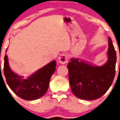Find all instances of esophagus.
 Returning <instances> with one entry per match:
<instances>
[{
	"instance_id": "1",
	"label": "esophagus",
	"mask_w": 120,
	"mask_h": 120,
	"mask_svg": "<svg viewBox=\"0 0 120 120\" xmlns=\"http://www.w3.org/2000/svg\"><path fill=\"white\" fill-rule=\"evenodd\" d=\"M68 60V55L67 54L63 53L61 55V56L59 58V62L62 64H65L67 62Z\"/></svg>"
}]
</instances>
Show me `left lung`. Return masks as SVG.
I'll use <instances>...</instances> for the list:
<instances>
[{
	"instance_id": "8db88e82",
	"label": "left lung",
	"mask_w": 120,
	"mask_h": 120,
	"mask_svg": "<svg viewBox=\"0 0 120 120\" xmlns=\"http://www.w3.org/2000/svg\"><path fill=\"white\" fill-rule=\"evenodd\" d=\"M108 60L101 67H94L77 59L67 65L70 84L73 94L82 100H92L101 97L112 85L115 75L116 52L108 38Z\"/></svg>"
}]
</instances>
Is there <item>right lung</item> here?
Returning a JSON list of instances; mask_svg holds the SVG:
<instances>
[{
    "label": "right lung",
    "mask_w": 120,
    "mask_h": 120,
    "mask_svg": "<svg viewBox=\"0 0 120 120\" xmlns=\"http://www.w3.org/2000/svg\"><path fill=\"white\" fill-rule=\"evenodd\" d=\"M56 62L53 61L27 79L11 71L8 57L4 58V75L6 83L15 94L26 100H34L43 96L48 90L51 76L55 71Z\"/></svg>",
    "instance_id": "right-lung-1"
}]
</instances>
